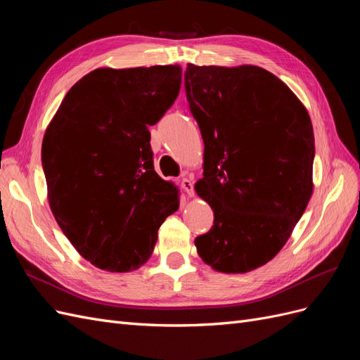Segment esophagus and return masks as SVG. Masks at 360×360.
Wrapping results in <instances>:
<instances>
[{
  "label": "esophagus",
  "mask_w": 360,
  "mask_h": 360,
  "mask_svg": "<svg viewBox=\"0 0 360 360\" xmlns=\"http://www.w3.org/2000/svg\"><path fill=\"white\" fill-rule=\"evenodd\" d=\"M181 188H183L184 192H186V193L189 195V197H193L195 191H193V183H192L191 179L183 177V179H181Z\"/></svg>",
  "instance_id": "obj_1"
}]
</instances>
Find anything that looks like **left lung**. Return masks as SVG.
I'll list each match as a JSON object with an SVG mask.
<instances>
[{
	"label": "left lung",
	"instance_id": "1",
	"mask_svg": "<svg viewBox=\"0 0 360 360\" xmlns=\"http://www.w3.org/2000/svg\"><path fill=\"white\" fill-rule=\"evenodd\" d=\"M184 89L204 141V177L195 191L214 214L195 246L212 269L246 274L279 252L309 202V114L258 66L188 64Z\"/></svg>",
	"mask_w": 360,
	"mask_h": 360
}]
</instances>
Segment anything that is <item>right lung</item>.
Here are the masks:
<instances>
[{"instance_id": "1", "label": "right lung", "mask_w": 360, "mask_h": 360, "mask_svg": "<svg viewBox=\"0 0 360 360\" xmlns=\"http://www.w3.org/2000/svg\"><path fill=\"white\" fill-rule=\"evenodd\" d=\"M180 84L177 64L96 69L68 91L43 136L52 214L102 270L124 274L147 263L160 225L179 209L177 186L155 171L148 127Z\"/></svg>"}]
</instances>
